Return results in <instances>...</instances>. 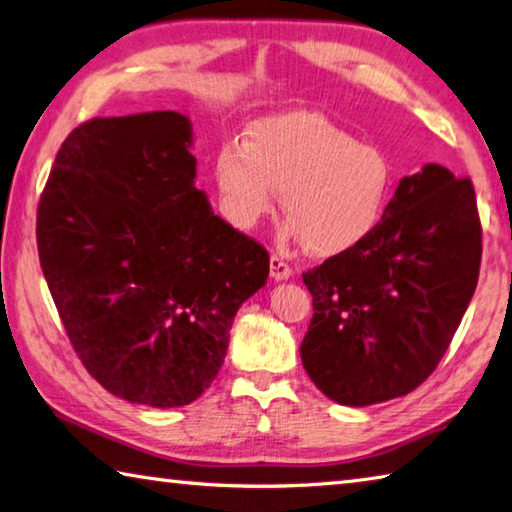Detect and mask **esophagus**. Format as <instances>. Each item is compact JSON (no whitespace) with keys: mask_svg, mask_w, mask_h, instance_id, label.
Masks as SVG:
<instances>
[{"mask_svg":"<svg viewBox=\"0 0 512 512\" xmlns=\"http://www.w3.org/2000/svg\"><path fill=\"white\" fill-rule=\"evenodd\" d=\"M270 274H272L274 281H285V279H290V276H292V267L285 263L281 256L274 254L270 258Z\"/></svg>","mask_w":512,"mask_h":512,"instance_id":"34e87169","label":"esophagus"}]
</instances>
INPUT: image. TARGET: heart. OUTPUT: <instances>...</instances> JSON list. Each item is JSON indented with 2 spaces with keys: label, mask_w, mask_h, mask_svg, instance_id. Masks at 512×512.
I'll use <instances>...</instances> for the list:
<instances>
[{
  "label": "heart",
  "mask_w": 512,
  "mask_h": 512,
  "mask_svg": "<svg viewBox=\"0 0 512 512\" xmlns=\"http://www.w3.org/2000/svg\"><path fill=\"white\" fill-rule=\"evenodd\" d=\"M215 184L229 220L251 229L283 193L285 238L337 256L378 227L391 191V164L326 116L292 112L258 121L249 143L227 141L215 157Z\"/></svg>",
  "instance_id": "b5f03b06"
}]
</instances>
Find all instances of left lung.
<instances>
[{"label": "left lung", "mask_w": 512, "mask_h": 512, "mask_svg": "<svg viewBox=\"0 0 512 512\" xmlns=\"http://www.w3.org/2000/svg\"><path fill=\"white\" fill-rule=\"evenodd\" d=\"M481 222L468 177L427 164L402 177L360 245L303 274L301 362L339 405L407 396L441 362L479 281Z\"/></svg>", "instance_id": "8db88e82"}]
</instances>
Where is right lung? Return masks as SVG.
Listing matches in <instances>:
<instances>
[{
    "label": "right lung",
    "mask_w": 512,
    "mask_h": 512,
    "mask_svg": "<svg viewBox=\"0 0 512 512\" xmlns=\"http://www.w3.org/2000/svg\"><path fill=\"white\" fill-rule=\"evenodd\" d=\"M179 112L92 119L58 150L38 204V254L89 375L148 407L191 405L224 362L270 254L195 188Z\"/></svg>",
    "instance_id": "obj_1"
}]
</instances>
